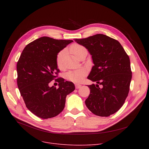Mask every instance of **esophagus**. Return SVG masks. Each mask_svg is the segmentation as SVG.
Returning a JSON list of instances; mask_svg holds the SVG:
<instances>
[{"mask_svg": "<svg viewBox=\"0 0 149 149\" xmlns=\"http://www.w3.org/2000/svg\"><path fill=\"white\" fill-rule=\"evenodd\" d=\"M81 87V85L80 84H78V83H76L75 84V88L76 89H79Z\"/></svg>", "mask_w": 149, "mask_h": 149, "instance_id": "esophagus-1", "label": "esophagus"}]
</instances>
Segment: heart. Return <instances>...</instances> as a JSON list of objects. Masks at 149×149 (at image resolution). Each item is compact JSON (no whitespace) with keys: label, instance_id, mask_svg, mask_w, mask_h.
<instances>
[{"label":"heart","instance_id":"b5f03b06","mask_svg":"<svg viewBox=\"0 0 149 149\" xmlns=\"http://www.w3.org/2000/svg\"><path fill=\"white\" fill-rule=\"evenodd\" d=\"M70 52H72V54L77 58L79 57V55L81 54L83 52L87 51L84 46L77 43L73 44L72 45L70 46ZM65 51H61L58 54L56 58L57 65L60 69H61L63 68L62 60ZM86 74V70L83 68H80L75 70H72V71L68 72L66 75V78L68 80L70 81H72L74 82H80L81 80H83Z\"/></svg>","mask_w":149,"mask_h":149}]
</instances>
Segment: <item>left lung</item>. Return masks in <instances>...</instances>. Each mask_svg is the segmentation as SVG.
<instances>
[{
  "mask_svg": "<svg viewBox=\"0 0 149 149\" xmlns=\"http://www.w3.org/2000/svg\"><path fill=\"white\" fill-rule=\"evenodd\" d=\"M75 41L88 50L94 64L88 79L97 84L88 86L91 91L86 105L100 116L115 113L123 106L129 92L132 71L128 55L118 41L104 34Z\"/></svg>",
  "mask_w": 149,
  "mask_h": 149,
  "instance_id": "left-lung-1",
  "label": "left lung"
}]
</instances>
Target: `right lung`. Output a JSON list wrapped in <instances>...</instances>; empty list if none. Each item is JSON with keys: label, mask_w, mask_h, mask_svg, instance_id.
<instances>
[{"label": "right lung", "mask_w": 149, "mask_h": 149, "mask_svg": "<svg viewBox=\"0 0 149 149\" xmlns=\"http://www.w3.org/2000/svg\"><path fill=\"white\" fill-rule=\"evenodd\" d=\"M72 42L42 37L27 45L20 55L17 63V86L28 110L39 118L58 115L65 107L67 95L75 90L74 83L63 78L55 79L59 83L58 89L49 86L60 72L58 53Z\"/></svg>", "instance_id": "right-lung-1"}]
</instances>
